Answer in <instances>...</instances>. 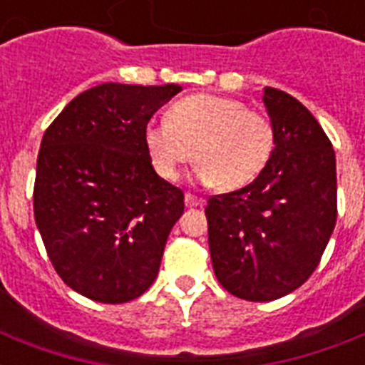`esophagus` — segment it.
Returning a JSON list of instances; mask_svg holds the SVG:
<instances>
[{"label": "esophagus", "instance_id": "obj_1", "mask_svg": "<svg viewBox=\"0 0 365 365\" xmlns=\"http://www.w3.org/2000/svg\"><path fill=\"white\" fill-rule=\"evenodd\" d=\"M200 205V199L199 197H195V195L191 193H185V206L187 208H195V206Z\"/></svg>", "mask_w": 365, "mask_h": 365}]
</instances>
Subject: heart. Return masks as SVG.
Listing matches in <instances>:
<instances>
[{
  "instance_id": "b5f03b06",
  "label": "heart",
  "mask_w": 365,
  "mask_h": 365,
  "mask_svg": "<svg viewBox=\"0 0 365 365\" xmlns=\"http://www.w3.org/2000/svg\"><path fill=\"white\" fill-rule=\"evenodd\" d=\"M143 142L155 172L174 182L193 157L197 176L240 189L259 176L274 149L271 119L237 98L193 94L178 100L165 121H149Z\"/></svg>"
}]
</instances>
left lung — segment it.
Returning a JSON list of instances; mask_svg holds the SVG:
<instances>
[{
	"label": "left lung",
	"mask_w": 365,
	"mask_h": 365,
	"mask_svg": "<svg viewBox=\"0 0 365 365\" xmlns=\"http://www.w3.org/2000/svg\"><path fill=\"white\" fill-rule=\"evenodd\" d=\"M274 149L259 176L208 199V244L216 278L246 301L297 289L320 263L337 220L335 151L311 111L265 87Z\"/></svg>",
	"instance_id": "8db88e82"
}]
</instances>
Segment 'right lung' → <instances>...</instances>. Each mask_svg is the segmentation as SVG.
<instances>
[{
	"label": "right lung",
	"instance_id": "add662e5",
	"mask_svg": "<svg viewBox=\"0 0 365 365\" xmlns=\"http://www.w3.org/2000/svg\"><path fill=\"white\" fill-rule=\"evenodd\" d=\"M180 91L102 83L43 134L34 216L54 271L88 299L126 303L157 278L183 191L153 170L143 128Z\"/></svg>",
	"mask_w": 365,
	"mask_h": 365
}]
</instances>
